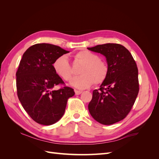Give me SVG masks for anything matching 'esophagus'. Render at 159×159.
I'll return each mask as SVG.
<instances>
[{
  "label": "esophagus",
  "instance_id": "1",
  "mask_svg": "<svg viewBox=\"0 0 159 159\" xmlns=\"http://www.w3.org/2000/svg\"><path fill=\"white\" fill-rule=\"evenodd\" d=\"M81 93H82V91H78V90H75V95H80V94H81Z\"/></svg>",
  "mask_w": 159,
  "mask_h": 159
}]
</instances>
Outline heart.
<instances>
[{
	"label": "heart",
	"mask_w": 159,
	"mask_h": 159,
	"mask_svg": "<svg viewBox=\"0 0 159 159\" xmlns=\"http://www.w3.org/2000/svg\"><path fill=\"white\" fill-rule=\"evenodd\" d=\"M75 59L82 66L79 70L81 75L71 81V86L84 89L89 88L93 83L96 85L102 84L106 79L109 71L108 65L94 53L87 50H80L75 54ZM52 67L56 74L62 79L66 81L71 80L73 73L66 56L57 57L53 62Z\"/></svg>",
	"instance_id": "b5f03b06"
}]
</instances>
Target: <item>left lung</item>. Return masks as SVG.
<instances>
[{
    "label": "left lung",
    "mask_w": 159,
    "mask_h": 159,
    "mask_svg": "<svg viewBox=\"0 0 159 159\" xmlns=\"http://www.w3.org/2000/svg\"><path fill=\"white\" fill-rule=\"evenodd\" d=\"M106 57L109 68L106 79L93 91L88 109L101 124L111 125L128 115L139 90L138 69L131 53L121 44L108 43L88 48Z\"/></svg>",
    "instance_id": "1"
}]
</instances>
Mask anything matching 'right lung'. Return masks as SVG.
<instances>
[{"instance_id": "obj_1", "label": "right lung", "mask_w": 159, "mask_h": 159, "mask_svg": "<svg viewBox=\"0 0 159 159\" xmlns=\"http://www.w3.org/2000/svg\"><path fill=\"white\" fill-rule=\"evenodd\" d=\"M69 51L50 44H36L24 53L16 71L18 98L23 108L36 123L50 125L63 116L68 98L74 96V89L64 87L52 64L57 57Z\"/></svg>"}]
</instances>
